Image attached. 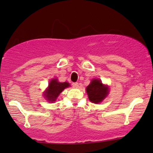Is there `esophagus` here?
<instances>
[{
  "label": "esophagus",
  "instance_id": "esophagus-1",
  "mask_svg": "<svg viewBox=\"0 0 153 153\" xmlns=\"http://www.w3.org/2000/svg\"><path fill=\"white\" fill-rule=\"evenodd\" d=\"M73 86L75 88H78L79 87V83H78V82H73Z\"/></svg>",
  "mask_w": 153,
  "mask_h": 153
}]
</instances>
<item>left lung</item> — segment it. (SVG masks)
Here are the masks:
<instances>
[{"instance_id": "left-lung-1", "label": "left lung", "mask_w": 153, "mask_h": 153, "mask_svg": "<svg viewBox=\"0 0 153 153\" xmlns=\"http://www.w3.org/2000/svg\"><path fill=\"white\" fill-rule=\"evenodd\" d=\"M86 92L91 102L98 103L101 102L108 94V87L103 85L99 79H94L87 86Z\"/></svg>"}]
</instances>
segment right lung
<instances>
[{"label": "right lung", "instance_id": "1", "mask_svg": "<svg viewBox=\"0 0 153 153\" xmlns=\"http://www.w3.org/2000/svg\"><path fill=\"white\" fill-rule=\"evenodd\" d=\"M70 84L67 82H58L57 78L52 79V80L49 83L48 88L47 90L44 92V96L45 99H47L49 102L53 103L56 101L57 98L58 97L59 95L62 91L66 88L70 86Z\"/></svg>", "mask_w": 153, "mask_h": 153}]
</instances>
